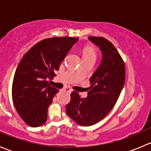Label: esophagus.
Segmentation results:
<instances>
[{"mask_svg": "<svg viewBox=\"0 0 151 151\" xmlns=\"http://www.w3.org/2000/svg\"><path fill=\"white\" fill-rule=\"evenodd\" d=\"M63 91H66L67 93H71L72 92V90H71L70 88H68V87H65V88H63Z\"/></svg>", "mask_w": 151, "mask_h": 151, "instance_id": "34e87169", "label": "esophagus"}]
</instances>
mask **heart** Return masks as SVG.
I'll list each match as a JSON object with an SVG mask.
<instances>
[{"label":"heart","instance_id":"heart-1","mask_svg":"<svg viewBox=\"0 0 151 151\" xmlns=\"http://www.w3.org/2000/svg\"><path fill=\"white\" fill-rule=\"evenodd\" d=\"M96 53L93 47L91 46L85 47L83 50V58H92L96 59Z\"/></svg>","mask_w":151,"mask_h":151}]
</instances>
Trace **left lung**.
<instances>
[{
    "label": "left lung",
    "mask_w": 151,
    "mask_h": 151,
    "mask_svg": "<svg viewBox=\"0 0 151 151\" xmlns=\"http://www.w3.org/2000/svg\"><path fill=\"white\" fill-rule=\"evenodd\" d=\"M88 39L101 50V63L90 79L88 97L82 99L73 91L66 106L68 116L82 126H92L108 115L118 99L126 77L124 62L114 45L102 37Z\"/></svg>",
    "instance_id": "1"
}]
</instances>
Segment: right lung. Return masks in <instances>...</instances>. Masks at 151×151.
Returning <instances> with one entry per match:
<instances>
[{"label":"right lung","instance_id":"obj_1","mask_svg":"<svg viewBox=\"0 0 151 151\" xmlns=\"http://www.w3.org/2000/svg\"><path fill=\"white\" fill-rule=\"evenodd\" d=\"M78 38L46 39L32 47L18 64L13 83L12 99L16 110L26 124L39 127L46 122L48 107L58 90L47 80L55 76L59 67Z\"/></svg>","mask_w":151,"mask_h":151}]
</instances>
